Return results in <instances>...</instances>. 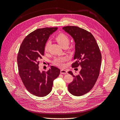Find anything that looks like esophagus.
Instances as JSON below:
<instances>
[{"instance_id":"obj_1","label":"esophagus","mask_w":120,"mask_h":120,"mask_svg":"<svg viewBox=\"0 0 120 120\" xmlns=\"http://www.w3.org/2000/svg\"><path fill=\"white\" fill-rule=\"evenodd\" d=\"M60 73L62 74H66L68 73V72H67V71L62 69V70H61V71H60Z\"/></svg>"}]
</instances>
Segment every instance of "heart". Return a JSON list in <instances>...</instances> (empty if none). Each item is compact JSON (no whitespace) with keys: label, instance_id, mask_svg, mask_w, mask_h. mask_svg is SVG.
<instances>
[{"label":"heart","instance_id":"heart-1","mask_svg":"<svg viewBox=\"0 0 120 120\" xmlns=\"http://www.w3.org/2000/svg\"><path fill=\"white\" fill-rule=\"evenodd\" d=\"M55 39L57 42L62 47H67L68 45L70 42V38L68 35L64 34V33H59L55 37ZM50 45V42L47 41L46 42L44 46V50L45 52H47L49 49ZM67 60V58L66 57H58L55 58L53 60V64L59 67H63V63Z\"/></svg>","mask_w":120,"mask_h":120}]
</instances>
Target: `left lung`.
I'll return each instance as SVG.
<instances>
[{
	"instance_id": "obj_1",
	"label": "left lung",
	"mask_w": 120,
	"mask_h": 120,
	"mask_svg": "<svg viewBox=\"0 0 120 120\" xmlns=\"http://www.w3.org/2000/svg\"><path fill=\"white\" fill-rule=\"evenodd\" d=\"M73 37L75 42V52L73 68L80 66L79 75L74 77L68 84V90L73 95L81 96L89 92L95 85L100 72L101 55L95 38L91 32L77 26L63 28Z\"/></svg>"
}]
</instances>
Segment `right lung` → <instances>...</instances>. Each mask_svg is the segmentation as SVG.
Instances as JSON below:
<instances>
[{
    "label": "right lung",
    "instance_id": "right-lung-1",
    "mask_svg": "<svg viewBox=\"0 0 120 120\" xmlns=\"http://www.w3.org/2000/svg\"><path fill=\"white\" fill-rule=\"evenodd\" d=\"M57 29L46 27L35 30L25 37L19 47L17 58L19 76L27 91L37 96L48 95L52 90L53 81L60 74V70L53 66L47 72L41 73L39 70L45 43Z\"/></svg>",
    "mask_w": 120,
    "mask_h": 120
}]
</instances>
